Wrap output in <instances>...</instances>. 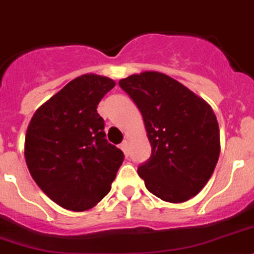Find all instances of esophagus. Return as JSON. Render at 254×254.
Wrapping results in <instances>:
<instances>
[{"instance_id": "34e87169", "label": "esophagus", "mask_w": 254, "mask_h": 254, "mask_svg": "<svg viewBox=\"0 0 254 254\" xmlns=\"http://www.w3.org/2000/svg\"><path fill=\"white\" fill-rule=\"evenodd\" d=\"M120 148L124 151L125 155H127V153H129V142H127V140H124L123 143L120 144Z\"/></svg>"}]
</instances>
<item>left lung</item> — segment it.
<instances>
[{"label": "left lung", "instance_id": "1", "mask_svg": "<svg viewBox=\"0 0 254 254\" xmlns=\"http://www.w3.org/2000/svg\"><path fill=\"white\" fill-rule=\"evenodd\" d=\"M119 85L139 108L151 143L150 159L138 167L147 190L169 203L193 197L219 157V127L212 107L160 72L131 74Z\"/></svg>", "mask_w": 254, "mask_h": 254}]
</instances>
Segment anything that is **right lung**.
<instances>
[{
  "label": "right lung",
  "mask_w": 254,
  "mask_h": 254,
  "mask_svg": "<svg viewBox=\"0 0 254 254\" xmlns=\"http://www.w3.org/2000/svg\"><path fill=\"white\" fill-rule=\"evenodd\" d=\"M115 81L82 74L45 102L25 134L24 156L37 186L62 208L82 212L110 192L123 151L108 143L97 112Z\"/></svg>",
  "instance_id": "1"
}]
</instances>
